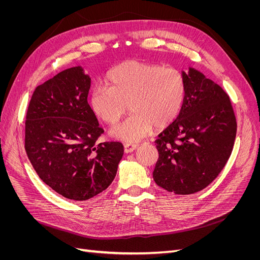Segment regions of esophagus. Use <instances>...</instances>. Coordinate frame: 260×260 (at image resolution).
Listing matches in <instances>:
<instances>
[{
	"mask_svg": "<svg viewBox=\"0 0 260 260\" xmlns=\"http://www.w3.org/2000/svg\"><path fill=\"white\" fill-rule=\"evenodd\" d=\"M138 144H131V143H125L124 144V153H131L133 151H136L138 148Z\"/></svg>",
	"mask_w": 260,
	"mask_h": 260,
	"instance_id": "esophagus-1",
	"label": "esophagus"
}]
</instances>
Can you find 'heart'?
<instances>
[{
  "label": "heart",
  "mask_w": 260,
  "mask_h": 260,
  "mask_svg": "<svg viewBox=\"0 0 260 260\" xmlns=\"http://www.w3.org/2000/svg\"><path fill=\"white\" fill-rule=\"evenodd\" d=\"M107 85L91 92L92 111L100 119L114 125L128 109L131 116L112 129V136L135 143L145 138L153 125L161 129L174 121L185 99V80L176 68L127 60L107 75Z\"/></svg>",
  "instance_id": "heart-1"
}]
</instances>
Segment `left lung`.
Segmentation results:
<instances>
[{"mask_svg": "<svg viewBox=\"0 0 260 260\" xmlns=\"http://www.w3.org/2000/svg\"><path fill=\"white\" fill-rule=\"evenodd\" d=\"M185 99L177 119L155 141L158 160L153 178L176 194H193L214 181L229 159L237 136L231 101L199 70L182 72Z\"/></svg>", "mask_w": 260, "mask_h": 260, "instance_id": "obj_1", "label": "left lung"}]
</instances>
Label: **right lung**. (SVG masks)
<instances>
[{"instance_id":"1","label":"right lung","mask_w":260,"mask_h":260,"mask_svg":"<svg viewBox=\"0 0 260 260\" xmlns=\"http://www.w3.org/2000/svg\"><path fill=\"white\" fill-rule=\"evenodd\" d=\"M91 78L62 70L36 88L28 106L25 149L38 176L66 199L86 201L111 185L120 142L98 143L104 130L88 104Z\"/></svg>"}]
</instances>
